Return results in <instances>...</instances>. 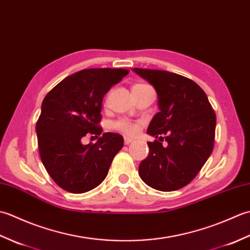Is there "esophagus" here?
<instances>
[{"label": "esophagus", "instance_id": "1", "mask_svg": "<svg viewBox=\"0 0 250 250\" xmlns=\"http://www.w3.org/2000/svg\"><path fill=\"white\" fill-rule=\"evenodd\" d=\"M132 142H133V140L130 139V137H125V145L130 144V143H132Z\"/></svg>", "mask_w": 250, "mask_h": 250}]
</instances>
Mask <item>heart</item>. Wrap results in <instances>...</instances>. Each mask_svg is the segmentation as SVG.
I'll return each instance as SVG.
<instances>
[{
	"mask_svg": "<svg viewBox=\"0 0 250 250\" xmlns=\"http://www.w3.org/2000/svg\"><path fill=\"white\" fill-rule=\"evenodd\" d=\"M135 86H144L142 83H137ZM134 86V87H135ZM113 128L117 131H120L125 135H134L139 131V125L126 119H121L113 124Z\"/></svg>",
	"mask_w": 250,
	"mask_h": 250,
	"instance_id": "obj_1",
	"label": "heart"
}]
</instances>
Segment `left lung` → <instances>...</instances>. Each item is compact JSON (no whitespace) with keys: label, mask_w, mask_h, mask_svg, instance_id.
Segmentation results:
<instances>
[{"label":"left lung","mask_w":250,"mask_h":250,"mask_svg":"<svg viewBox=\"0 0 250 250\" xmlns=\"http://www.w3.org/2000/svg\"><path fill=\"white\" fill-rule=\"evenodd\" d=\"M133 72L156 89L159 107L147 129L159 141L147 142L149 155L141 162L139 174L153 189L178 190L198 175L213 151L216 114L191 79L167 71L134 67Z\"/></svg>","instance_id":"8db88e82"}]
</instances>
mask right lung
I'll return each mask as SVG.
<instances>
[{"label":"right lung","instance_id":"add662e5","mask_svg":"<svg viewBox=\"0 0 250 250\" xmlns=\"http://www.w3.org/2000/svg\"><path fill=\"white\" fill-rule=\"evenodd\" d=\"M129 71L87 68L63 79L47 93L36 122L42 162L54 182L72 193H83L103 182L114 157L124 147L118 133H103L83 145L87 133L101 135L102 102Z\"/></svg>","mask_w":250,"mask_h":250}]
</instances>
